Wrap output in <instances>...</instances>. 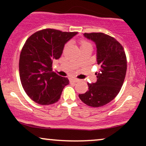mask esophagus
<instances>
[{"mask_svg": "<svg viewBox=\"0 0 146 146\" xmlns=\"http://www.w3.org/2000/svg\"><path fill=\"white\" fill-rule=\"evenodd\" d=\"M79 82V79L77 78H71L70 79V82H73V83H76Z\"/></svg>", "mask_w": 146, "mask_h": 146, "instance_id": "obj_1", "label": "esophagus"}]
</instances>
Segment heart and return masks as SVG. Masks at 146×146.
Returning <instances> with one entry per match:
<instances>
[{"label": "heart", "mask_w": 146, "mask_h": 146, "mask_svg": "<svg viewBox=\"0 0 146 146\" xmlns=\"http://www.w3.org/2000/svg\"><path fill=\"white\" fill-rule=\"evenodd\" d=\"M80 48H86L87 46H91V44L89 42L85 40L82 39L80 40Z\"/></svg>", "instance_id": "obj_1"}]
</instances>
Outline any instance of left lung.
Returning a JSON list of instances; mask_svg holds the SVG:
<instances>
[{
  "label": "left lung",
  "mask_w": 146,
  "mask_h": 146,
  "mask_svg": "<svg viewBox=\"0 0 146 146\" xmlns=\"http://www.w3.org/2000/svg\"><path fill=\"white\" fill-rule=\"evenodd\" d=\"M97 47V62L101 66L96 73L97 82L88 83V90L79 98L85 104L100 107L109 103L119 93L127 70V60L122 45L104 33H84Z\"/></svg>",
  "instance_id": "obj_1"
}]
</instances>
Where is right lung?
Segmentation results:
<instances>
[{
    "label": "right lung",
    "instance_id": "1",
    "mask_svg": "<svg viewBox=\"0 0 146 146\" xmlns=\"http://www.w3.org/2000/svg\"><path fill=\"white\" fill-rule=\"evenodd\" d=\"M77 33L45 29L34 33L25 42L20 55V78L25 93L37 104L56 103L64 87L69 84L67 78L52 71V63L59 59L64 44Z\"/></svg>",
    "mask_w": 146,
    "mask_h": 146
}]
</instances>
